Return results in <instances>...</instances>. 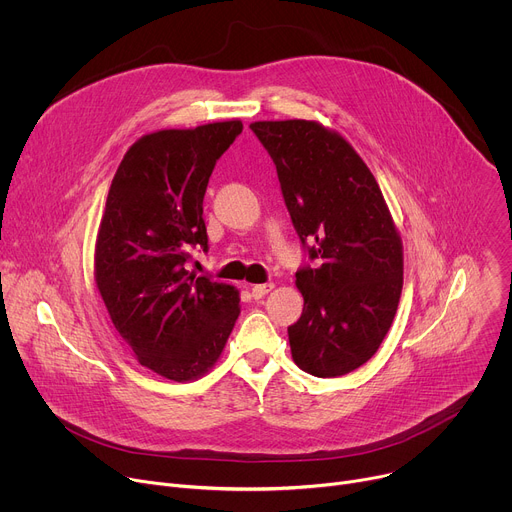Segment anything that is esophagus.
Wrapping results in <instances>:
<instances>
[{"label":"esophagus","mask_w":512,"mask_h":512,"mask_svg":"<svg viewBox=\"0 0 512 512\" xmlns=\"http://www.w3.org/2000/svg\"><path fill=\"white\" fill-rule=\"evenodd\" d=\"M273 289V283H259V285H253L251 287V296L255 298V300H261V298H265L269 291Z\"/></svg>","instance_id":"esophagus-1"}]
</instances>
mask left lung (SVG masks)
I'll use <instances>...</instances> for the list:
<instances>
[{"instance_id":"1","label":"left lung","mask_w":512,"mask_h":512,"mask_svg":"<svg viewBox=\"0 0 512 512\" xmlns=\"http://www.w3.org/2000/svg\"><path fill=\"white\" fill-rule=\"evenodd\" d=\"M249 127L316 261L296 273L304 312L287 328L291 356L314 377H342L373 358L393 324L403 289L401 237L375 176L340 133L306 119Z\"/></svg>"}]
</instances>
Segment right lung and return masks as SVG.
<instances>
[{"label": "right lung", "instance_id": "add662e5", "mask_svg": "<svg viewBox=\"0 0 512 512\" xmlns=\"http://www.w3.org/2000/svg\"><path fill=\"white\" fill-rule=\"evenodd\" d=\"M243 123L162 129L123 156L95 247V281L111 322L141 367L192 381L221 356L241 314L233 285L186 269L208 251L202 200L216 160Z\"/></svg>", "mask_w": 512, "mask_h": 512}]
</instances>
